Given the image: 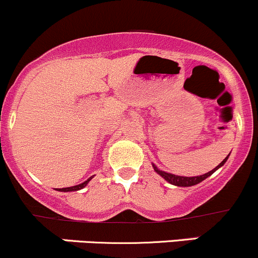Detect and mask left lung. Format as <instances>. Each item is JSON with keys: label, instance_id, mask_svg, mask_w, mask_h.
<instances>
[{"label": "left lung", "instance_id": "obj_1", "mask_svg": "<svg viewBox=\"0 0 258 258\" xmlns=\"http://www.w3.org/2000/svg\"><path fill=\"white\" fill-rule=\"evenodd\" d=\"M228 156H230V155H228ZM228 156L225 158V160L222 161V162L220 163V165L217 166V167H215L213 170H211L210 172L205 173V175H201V176H194V177H186V176H177V175H173V173L165 172V171H161L160 168H158L157 166L155 165V163H152V167H153V170H155L156 172H157L158 175L161 176V177L165 178L166 181L168 182V183L175 184V186H178V187H189V186H195V184L200 183V182H202L204 179L210 177V176L212 175L215 171H217L218 168L222 167V166L226 163V161L228 160Z\"/></svg>", "mask_w": 258, "mask_h": 258}]
</instances>
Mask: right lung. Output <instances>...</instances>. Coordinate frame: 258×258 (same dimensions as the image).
I'll return each instance as SVG.
<instances>
[{
	"label": "right lung",
	"mask_w": 258,
	"mask_h": 258,
	"mask_svg": "<svg viewBox=\"0 0 258 258\" xmlns=\"http://www.w3.org/2000/svg\"><path fill=\"white\" fill-rule=\"evenodd\" d=\"M93 178V176L92 177H90L87 179V181H85V182H82V183H80V184H76V186H72V187H64V188H56L57 191H61V192H72V191H80V189H82V188H85L86 186H87V183L88 182L91 181V179Z\"/></svg>",
	"instance_id": "right-lung-1"
}]
</instances>
